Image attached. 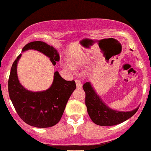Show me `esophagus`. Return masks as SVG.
<instances>
[{
	"label": "esophagus",
	"instance_id": "obj_1",
	"mask_svg": "<svg viewBox=\"0 0 151 151\" xmlns=\"http://www.w3.org/2000/svg\"><path fill=\"white\" fill-rule=\"evenodd\" d=\"M75 82H76V85H77V88H78V89L82 87V84H81V82L80 81L77 79V80L75 81Z\"/></svg>",
	"mask_w": 151,
	"mask_h": 151
}]
</instances>
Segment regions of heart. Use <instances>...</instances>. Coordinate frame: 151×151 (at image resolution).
<instances>
[{
  "label": "heart",
  "instance_id": "b5f03b06",
  "mask_svg": "<svg viewBox=\"0 0 151 151\" xmlns=\"http://www.w3.org/2000/svg\"><path fill=\"white\" fill-rule=\"evenodd\" d=\"M71 65L69 63H64V62H62L61 63V66L62 68H64L65 70L70 71V72H73L74 68L72 67V65L73 67H77L81 66L83 64V61L81 60H79V59H76V58H72L71 59Z\"/></svg>",
  "mask_w": 151,
  "mask_h": 151
}]
</instances>
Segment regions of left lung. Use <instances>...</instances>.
<instances>
[{
  "instance_id": "left-lung-1",
  "label": "left lung",
  "mask_w": 151,
  "mask_h": 151,
  "mask_svg": "<svg viewBox=\"0 0 151 151\" xmlns=\"http://www.w3.org/2000/svg\"><path fill=\"white\" fill-rule=\"evenodd\" d=\"M83 89L86 93L85 104L91 121L99 126H108L121 124L132 117L139 106L130 111L114 110L107 106L93 89L91 82L84 83Z\"/></svg>"
}]
</instances>
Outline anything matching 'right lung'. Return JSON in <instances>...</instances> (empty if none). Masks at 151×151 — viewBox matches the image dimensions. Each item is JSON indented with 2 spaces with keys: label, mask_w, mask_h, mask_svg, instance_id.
I'll list each match as a JSON object with an SVG mask.
<instances>
[{
  "label": "right lung",
  "mask_w": 151,
  "mask_h": 151,
  "mask_svg": "<svg viewBox=\"0 0 151 151\" xmlns=\"http://www.w3.org/2000/svg\"><path fill=\"white\" fill-rule=\"evenodd\" d=\"M29 50L44 54L50 58L53 65L60 60L58 50L44 42H31L22 48V52ZM21 55L20 54L13 62L8 79V92L15 111L20 119L30 126L48 128L56 125L76 89L75 81H66L56 71L49 89L42 91H29L20 84L17 74V67Z\"/></svg>",
  "instance_id": "add662e5"
}]
</instances>
